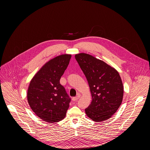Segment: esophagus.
<instances>
[{
    "label": "esophagus",
    "instance_id": "esophagus-1",
    "mask_svg": "<svg viewBox=\"0 0 150 150\" xmlns=\"http://www.w3.org/2000/svg\"><path fill=\"white\" fill-rule=\"evenodd\" d=\"M80 94H78L76 97H73L72 98V100L73 101H77L79 98H80Z\"/></svg>",
    "mask_w": 150,
    "mask_h": 150
}]
</instances>
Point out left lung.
I'll use <instances>...</instances> for the list:
<instances>
[{"mask_svg": "<svg viewBox=\"0 0 150 150\" xmlns=\"http://www.w3.org/2000/svg\"><path fill=\"white\" fill-rule=\"evenodd\" d=\"M89 86L92 101L85 109L87 116L96 122L109 119L120 106L124 88L115 69L86 53L75 55Z\"/></svg>", "mask_w": 150, "mask_h": 150, "instance_id": "8db88e82", "label": "left lung"}]
</instances>
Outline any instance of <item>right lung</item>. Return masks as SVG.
<instances>
[{"label":"right lung","instance_id":"obj_1","mask_svg":"<svg viewBox=\"0 0 150 150\" xmlns=\"http://www.w3.org/2000/svg\"><path fill=\"white\" fill-rule=\"evenodd\" d=\"M71 54L55 57L45 64L33 76L28 90V103L41 120L50 123L63 120L71 98L60 79L70 62Z\"/></svg>","mask_w":150,"mask_h":150}]
</instances>
